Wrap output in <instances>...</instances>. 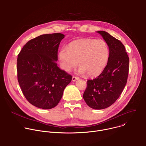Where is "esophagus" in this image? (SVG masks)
<instances>
[{"instance_id": "obj_1", "label": "esophagus", "mask_w": 146, "mask_h": 146, "mask_svg": "<svg viewBox=\"0 0 146 146\" xmlns=\"http://www.w3.org/2000/svg\"><path fill=\"white\" fill-rule=\"evenodd\" d=\"M79 79V78L78 77H75V76H73V77H72V81H76V80H78Z\"/></svg>"}]
</instances>
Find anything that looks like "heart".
I'll return each mask as SVG.
<instances>
[{
	"instance_id": "heart-1",
	"label": "heart",
	"mask_w": 146,
	"mask_h": 146,
	"mask_svg": "<svg viewBox=\"0 0 146 146\" xmlns=\"http://www.w3.org/2000/svg\"><path fill=\"white\" fill-rule=\"evenodd\" d=\"M109 56V47L105 40L80 38L70 42L66 48H62L58 59L61 69L65 72L74 68L79 62V73L96 77L106 69Z\"/></svg>"
}]
</instances>
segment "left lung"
<instances>
[{
    "mask_svg": "<svg viewBox=\"0 0 146 146\" xmlns=\"http://www.w3.org/2000/svg\"><path fill=\"white\" fill-rule=\"evenodd\" d=\"M107 43L110 56L107 65L96 78L88 80L83 98L94 110H102L112 105L119 98L127 81L129 57L123 44L104 31H96Z\"/></svg>",
    "mask_w": 146,
    "mask_h": 146,
    "instance_id": "8db88e82",
    "label": "left lung"
}]
</instances>
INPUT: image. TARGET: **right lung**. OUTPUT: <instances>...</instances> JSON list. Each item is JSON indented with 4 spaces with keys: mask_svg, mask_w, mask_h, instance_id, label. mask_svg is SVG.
Here are the masks:
<instances>
[{
    "mask_svg": "<svg viewBox=\"0 0 146 146\" xmlns=\"http://www.w3.org/2000/svg\"><path fill=\"white\" fill-rule=\"evenodd\" d=\"M61 33L43 34L29 40L18 56V80L23 94L34 106L43 110L58 105L72 76L56 62Z\"/></svg>",
    "mask_w": 146,
    "mask_h": 146,
    "instance_id": "right-lung-1",
    "label": "right lung"
}]
</instances>
